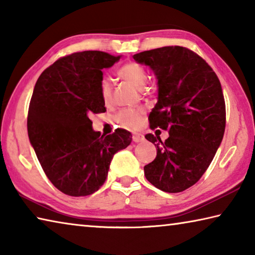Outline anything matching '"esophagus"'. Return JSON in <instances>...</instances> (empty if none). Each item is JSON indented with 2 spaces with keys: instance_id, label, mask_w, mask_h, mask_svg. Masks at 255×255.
Listing matches in <instances>:
<instances>
[{
  "instance_id": "1",
  "label": "esophagus",
  "mask_w": 255,
  "mask_h": 255,
  "mask_svg": "<svg viewBox=\"0 0 255 255\" xmlns=\"http://www.w3.org/2000/svg\"><path fill=\"white\" fill-rule=\"evenodd\" d=\"M145 139V137L143 133H139V132H135L132 135V140L135 141V143H139V141H143Z\"/></svg>"
}]
</instances>
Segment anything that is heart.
Listing matches in <instances>:
<instances>
[{
    "instance_id": "heart-1",
    "label": "heart",
    "mask_w": 255,
    "mask_h": 255,
    "mask_svg": "<svg viewBox=\"0 0 255 255\" xmlns=\"http://www.w3.org/2000/svg\"><path fill=\"white\" fill-rule=\"evenodd\" d=\"M118 75L135 86H143L145 82L147 81L146 68L141 64L135 62H130L123 65L118 70ZM99 92H100L102 102L105 105H110L112 102V83L109 77H102L100 85H99ZM144 114L145 109L143 107L126 108V109H123L118 112L117 116H116V122L122 127L136 129L143 123Z\"/></svg>"
}]
</instances>
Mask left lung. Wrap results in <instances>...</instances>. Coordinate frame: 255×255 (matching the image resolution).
Returning <instances> with one entry per match:
<instances>
[{
  "instance_id": "obj_1",
  "label": "left lung",
  "mask_w": 255,
  "mask_h": 255,
  "mask_svg": "<svg viewBox=\"0 0 255 255\" xmlns=\"http://www.w3.org/2000/svg\"><path fill=\"white\" fill-rule=\"evenodd\" d=\"M132 57L157 77L150 129L169 131L165 141L153 133L145 136L157 150L144 166L145 176L162 191H184L200 180L223 140L226 108L221 82L204 58L185 47H162Z\"/></svg>"
}]
</instances>
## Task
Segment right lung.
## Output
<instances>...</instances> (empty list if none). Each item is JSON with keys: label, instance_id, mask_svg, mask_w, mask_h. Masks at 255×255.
I'll return each mask as SVG.
<instances>
[{"label": "right lung", "instance_id": "obj_1", "mask_svg": "<svg viewBox=\"0 0 255 255\" xmlns=\"http://www.w3.org/2000/svg\"><path fill=\"white\" fill-rule=\"evenodd\" d=\"M119 59L99 50L64 56L34 85L27 119L30 143L47 178L67 196L98 191L114 155L131 143L126 129L103 136L90 119L107 111L99 92L102 70Z\"/></svg>", "mask_w": 255, "mask_h": 255}]
</instances>
